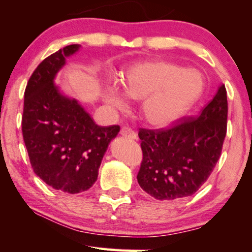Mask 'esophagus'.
Instances as JSON below:
<instances>
[{"label": "esophagus", "instance_id": "obj_1", "mask_svg": "<svg viewBox=\"0 0 252 252\" xmlns=\"http://www.w3.org/2000/svg\"><path fill=\"white\" fill-rule=\"evenodd\" d=\"M121 135L123 136V137L129 138V139L137 138V134H136L133 129L129 128V127H126V126H124L121 129Z\"/></svg>", "mask_w": 252, "mask_h": 252}]
</instances>
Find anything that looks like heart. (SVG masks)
<instances>
[{
    "label": "heart",
    "instance_id": "1",
    "mask_svg": "<svg viewBox=\"0 0 252 252\" xmlns=\"http://www.w3.org/2000/svg\"><path fill=\"white\" fill-rule=\"evenodd\" d=\"M121 87L126 96L142 99L141 114L152 126H166L191 108L204 89V79L194 69L164 60L134 65L123 73ZM107 104L124 107L125 95L115 86L105 90Z\"/></svg>",
    "mask_w": 252,
    "mask_h": 252
}]
</instances>
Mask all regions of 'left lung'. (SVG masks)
Here are the masks:
<instances>
[{
  "label": "left lung",
  "mask_w": 252,
  "mask_h": 252,
  "mask_svg": "<svg viewBox=\"0 0 252 252\" xmlns=\"http://www.w3.org/2000/svg\"><path fill=\"white\" fill-rule=\"evenodd\" d=\"M226 119L228 100L222 85L196 118L185 119L167 129H139L143 151L139 187L156 200L194 194L220 158Z\"/></svg>",
  "instance_id": "1"
}]
</instances>
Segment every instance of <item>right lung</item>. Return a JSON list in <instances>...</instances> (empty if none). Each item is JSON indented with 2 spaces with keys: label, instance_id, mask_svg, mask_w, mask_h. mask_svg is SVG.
<instances>
[{
  "label": "right lung",
  "instance_id": "1",
  "mask_svg": "<svg viewBox=\"0 0 252 252\" xmlns=\"http://www.w3.org/2000/svg\"><path fill=\"white\" fill-rule=\"evenodd\" d=\"M79 44H70L41 63L24 92L22 134L31 166L49 187L76 194L93 187L108 144L118 125L98 126L76 99L53 84L65 58Z\"/></svg>",
  "mask_w": 252,
  "mask_h": 252
}]
</instances>
